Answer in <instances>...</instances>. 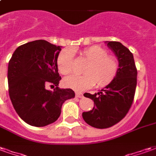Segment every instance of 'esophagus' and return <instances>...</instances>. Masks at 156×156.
<instances>
[{
    "instance_id": "obj_1",
    "label": "esophagus",
    "mask_w": 156,
    "mask_h": 156,
    "mask_svg": "<svg viewBox=\"0 0 156 156\" xmlns=\"http://www.w3.org/2000/svg\"><path fill=\"white\" fill-rule=\"evenodd\" d=\"M75 95H76L77 98H83V94H82V93H79V92H77V93L75 94Z\"/></svg>"
}]
</instances>
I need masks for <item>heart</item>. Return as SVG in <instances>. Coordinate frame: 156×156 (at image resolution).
I'll return each instance as SVG.
<instances>
[{
    "instance_id": "b5f03b06",
    "label": "heart",
    "mask_w": 156,
    "mask_h": 156,
    "mask_svg": "<svg viewBox=\"0 0 156 156\" xmlns=\"http://www.w3.org/2000/svg\"><path fill=\"white\" fill-rule=\"evenodd\" d=\"M80 55L88 62L83 69V75H72L63 80L66 88L75 91H83L94 84L96 88H104L111 83L117 75L119 62L115 57L108 55L106 49L100 46H91L80 51ZM57 67L60 73L69 74L73 69V52L69 48L62 50L57 58Z\"/></svg>"
}]
</instances>
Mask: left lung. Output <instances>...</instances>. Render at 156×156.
Listing matches in <instances>:
<instances>
[{
	"instance_id": "obj_1",
	"label": "left lung",
	"mask_w": 156,
	"mask_h": 156,
	"mask_svg": "<svg viewBox=\"0 0 156 156\" xmlns=\"http://www.w3.org/2000/svg\"><path fill=\"white\" fill-rule=\"evenodd\" d=\"M119 62L117 75L111 83L94 94L84 96L94 103L92 110L83 113V119L92 127L106 129L117 124L129 110L137 84V69L134 56L119 41H105Z\"/></svg>"
}]
</instances>
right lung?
Masks as SVG:
<instances>
[{
	"instance_id": "obj_1",
	"label": "right lung",
	"mask_w": 156,
	"mask_h": 156,
	"mask_svg": "<svg viewBox=\"0 0 156 156\" xmlns=\"http://www.w3.org/2000/svg\"><path fill=\"white\" fill-rule=\"evenodd\" d=\"M61 48L45 40L30 41L16 48L9 61L10 98L19 117L30 125L43 127L55 122L62 104L75 97L71 88L58 87ZM48 86L56 88L51 91Z\"/></svg>"
}]
</instances>
